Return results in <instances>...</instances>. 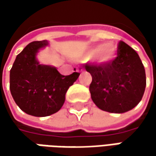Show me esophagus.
Instances as JSON below:
<instances>
[{
	"label": "esophagus",
	"instance_id": "obj_1",
	"mask_svg": "<svg viewBox=\"0 0 156 156\" xmlns=\"http://www.w3.org/2000/svg\"><path fill=\"white\" fill-rule=\"evenodd\" d=\"M82 71H83V69H82V68H81V67H79V68L76 69V72H78V73H81Z\"/></svg>",
	"mask_w": 156,
	"mask_h": 156
}]
</instances>
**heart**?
Masks as SVG:
<instances>
[{
    "label": "heart",
    "instance_id": "b5f03b06",
    "mask_svg": "<svg viewBox=\"0 0 156 156\" xmlns=\"http://www.w3.org/2000/svg\"><path fill=\"white\" fill-rule=\"evenodd\" d=\"M116 52L117 48L114 42H107L87 49L81 58L83 60H91L94 58L100 65H106L115 59Z\"/></svg>",
    "mask_w": 156,
    "mask_h": 156
}]
</instances>
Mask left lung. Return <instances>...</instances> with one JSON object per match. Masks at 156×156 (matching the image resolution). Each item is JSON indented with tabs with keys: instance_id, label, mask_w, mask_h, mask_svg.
<instances>
[{
	"instance_id": "left-lung-1",
	"label": "left lung",
	"mask_w": 156,
	"mask_h": 156,
	"mask_svg": "<svg viewBox=\"0 0 156 156\" xmlns=\"http://www.w3.org/2000/svg\"><path fill=\"white\" fill-rule=\"evenodd\" d=\"M92 75L89 91L100 109L122 114L131 110L141 101L146 87V74L138 54L120 41L117 57L106 65H88Z\"/></svg>"
}]
</instances>
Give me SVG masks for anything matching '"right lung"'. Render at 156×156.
Masks as SVG:
<instances>
[{"label": "right lung", "mask_w": 156, "mask_h": 156, "mask_svg": "<svg viewBox=\"0 0 156 156\" xmlns=\"http://www.w3.org/2000/svg\"><path fill=\"white\" fill-rule=\"evenodd\" d=\"M48 41H33L16 56L10 70V92L23 112L36 117L51 115L64 104L69 87L80 74L61 75L55 67L39 62L38 52Z\"/></svg>", "instance_id": "obj_1"}]
</instances>
